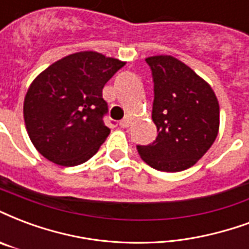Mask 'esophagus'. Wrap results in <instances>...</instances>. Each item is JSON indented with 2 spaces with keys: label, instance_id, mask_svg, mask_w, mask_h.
<instances>
[{
  "label": "esophagus",
  "instance_id": "34e87169",
  "mask_svg": "<svg viewBox=\"0 0 249 249\" xmlns=\"http://www.w3.org/2000/svg\"><path fill=\"white\" fill-rule=\"evenodd\" d=\"M130 121H132V119H130L129 116H125L124 119L120 121V126L121 128H128L130 125Z\"/></svg>",
  "mask_w": 249,
  "mask_h": 249
}]
</instances>
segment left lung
I'll return each mask as SVG.
<instances>
[{"instance_id": "left-lung-1", "label": "left lung", "mask_w": 249, "mask_h": 249, "mask_svg": "<svg viewBox=\"0 0 249 249\" xmlns=\"http://www.w3.org/2000/svg\"><path fill=\"white\" fill-rule=\"evenodd\" d=\"M154 83L152 119L157 137L137 150L149 166L176 173L207 152L219 132V103L206 80L170 55L146 58Z\"/></svg>"}]
</instances>
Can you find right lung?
Returning a JSON list of instances; mask_svg holds the SVG:
<instances>
[{"label":"right lung","instance_id":"add662e5","mask_svg":"<svg viewBox=\"0 0 249 249\" xmlns=\"http://www.w3.org/2000/svg\"><path fill=\"white\" fill-rule=\"evenodd\" d=\"M125 62L96 51L64 56L40 72L27 89L23 119L38 152L60 166L95 156L110 129L103 88Z\"/></svg>","mask_w":249,"mask_h":249}]
</instances>
